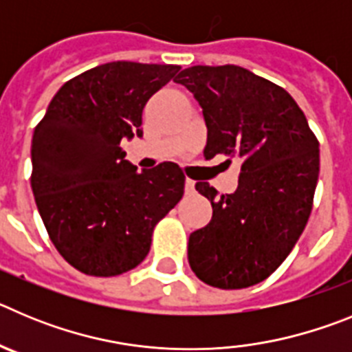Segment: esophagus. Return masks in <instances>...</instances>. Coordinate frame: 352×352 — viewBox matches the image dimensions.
<instances>
[{
  "label": "esophagus",
  "instance_id": "obj_1",
  "mask_svg": "<svg viewBox=\"0 0 352 352\" xmlns=\"http://www.w3.org/2000/svg\"><path fill=\"white\" fill-rule=\"evenodd\" d=\"M185 192H186V194H194V192H195V182H194V179L186 178Z\"/></svg>",
  "mask_w": 352,
  "mask_h": 352
}]
</instances>
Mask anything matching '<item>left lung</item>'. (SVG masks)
Listing matches in <instances>:
<instances>
[{
  "label": "left lung",
  "instance_id": "obj_1",
  "mask_svg": "<svg viewBox=\"0 0 352 352\" xmlns=\"http://www.w3.org/2000/svg\"><path fill=\"white\" fill-rule=\"evenodd\" d=\"M176 82L203 107L206 160H241L234 194L219 197L208 183H195L213 217L188 238L192 272L219 289L259 284L284 263L309 222L319 142L294 98L247 68L197 65Z\"/></svg>",
  "mask_w": 352,
  "mask_h": 352
}]
</instances>
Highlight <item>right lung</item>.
Returning a JSON list of instances; mask_svg holds the SVG:
<instances>
[{
	"label": "right lung",
	"mask_w": 352,
	"mask_h": 352,
	"mask_svg": "<svg viewBox=\"0 0 352 352\" xmlns=\"http://www.w3.org/2000/svg\"><path fill=\"white\" fill-rule=\"evenodd\" d=\"M178 65L113 61L67 80L36 125L31 188L49 238L80 273L116 276L135 268L151 234L183 197L174 162L138 173L121 139L142 138L146 102Z\"/></svg>",
	"instance_id": "add662e5"
}]
</instances>
